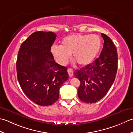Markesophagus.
<instances>
[{"instance_id":"obj_1","label":"esophagus","mask_w":133,"mask_h":133,"mask_svg":"<svg viewBox=\"0 0 133 133\" xmlns=\"http://www.w3.org/2000/svg\"><path fill=\"white\" fill-rule=\"evenodd\" d=\"M67 70H68V73L69 76L70 77L73 76V75H74V70L71 68H68Z\"/></svg>"}]
</instances>
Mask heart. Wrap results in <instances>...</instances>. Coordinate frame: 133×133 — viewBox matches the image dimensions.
Instances as JSON below:
<instances>
[{"mask_svg": "<svg viewBox=\"0 0 133 133\" xmlns=\"http://www.w3.org/2000/svg\"><path fill=\"white\" fill-rule=\"evenodd\" d=\"M102 40L96 34H72L62 39L61 45H53L50 51L57 63L66 65L72 53L73 57L82 65L88 64L98 54Z\"/></svg>", "mask_w": 133, "mask_h": 133, "instance_id": "1", "label": "heart"}]
</instances>
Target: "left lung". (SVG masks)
I'll return each mask as SVG.
<instances>
[{
  "label": "left lung",
  "mask_w": 133,
  "mask_h": 133,
  "mask_svg": "<svg viewBox=\"0 0 133 133\" xmlns=\"http://www.w3.org/2000/svg\"><path fill=\"white\" fill-rule=\"evenodd\" d=\"M101 34L104 44L101 55L92 63L76 70L74 74L80 82L78 98L87 103H96L107 94L117 72V50L107 35Z\"/></svg>",
  "instance_id": "obj_1"
}]
</instances>
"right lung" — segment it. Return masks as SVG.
<instances>
[{
  "instance_id": "right-lung-1",
  "label": "right lung",
  "mask_w": 133,
  "mask_h": 133,
  "mask_svg": "<svg viewBox=\"0 0 133 133\" xmlns=\"http://www.w3.org/2000/svg\"><path fill=\"white\" fill-rule=\"evenodd\" d=\"M56 37L50 31L33 32L18 51V82L27 97L41 106L57 102L59 88L69 78L67 68L56 63L50 51Z\"/></svg>"
}]
</instances>
